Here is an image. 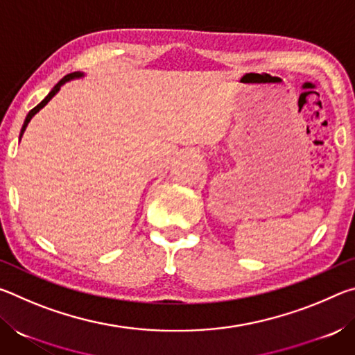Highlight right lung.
I'll list each match as a JSON object with an SVG mask.
<instances>
[{"instance_id":"right-lung-1","label":"right lung","mask_w":355,"mask_h":355,"mask_svg":"<svg viewBox=\"0 0 355 355\" xmlns=\"http://www.w3.org/2000/svg\"><path fill=\"white\" fill-rule=\"evenodd\" d=\"M84 76V73L83 71H73V73H69V75H65L61 81H59L55 87L51 89V92L46 95V97L40 101V103L35 106V107H33L31 111L28 112V116H26V119H25V123H23V127H21V131H20V139H21V136H23V133H25V130H26V127H28V123L31 122V119L35 116V114H37L42 107H44L48 101H50L53 97H55V95L59 92V89H61V86L62 84H65L67 81H71V80H78V78H83Z\"/></svg>"}]
</instances>
